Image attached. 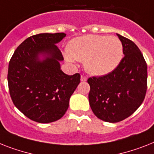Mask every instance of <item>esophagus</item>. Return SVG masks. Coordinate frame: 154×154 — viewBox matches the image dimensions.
I'll list each match as a JSON object with an SVG mask.
<instances>
[{
  "label": "esophagus",
  "instance_id": "1",
  "mask_svg": "<svg viewBox=\"0 0 154 154\" xmlns=\"http://www.w3.org/2000/svg\"><path fill=\"white\" fill-rule=\"evenodd\" d=\"M86 80H87V78H86V76H85V75H82V76H81V81H82V82H86Z\"/></svg>",
  "mask_w": 154,
  "mask_h": 154
}]
</instances>
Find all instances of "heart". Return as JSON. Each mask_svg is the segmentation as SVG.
<instances>
[{
	"mask_svg": "<svg viewBox=\"0 0 154 154\" xmlns=\"http://www.w3.org/2000/svg\"><path fill=\"white\" fill-rule=\"evenodd\" d=\"M123 45L114 36L89 34L72 41L66 59L84 61L86 71L94 75H103L113 71L123 58Z\"/></svg>",
	"mask_w": 154,
	"mask_h": 154,
	"instance_id": "1",
	"label": "heart"
}]
</instances>
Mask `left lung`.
<instances>
[{"mask_svg":"<svg viewBox=\"0 0 154 154\" xmlns=\"http://www.w3.org/2000/svg\"><path fill=\"white\" fill-rule=\"evenodd\" d=\"M124 57L119 65L102 76L91 77L89 101L98 119L109 123L125 120L142 105L147 90V64L140 49L117 34Z\"/></svg>","mask_w":154,"mask_h":154,"instance_id":"1","label":"left lung"}]
</instances>
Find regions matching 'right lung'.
I'll use <instances>...</instances> for the list:
<instances>
[{"label":"right lung","mask_w":154,"mask_h":154,"mask_svg":"<svg viewBox=\"0 0 154 154\" xmlns=\"http://www.w3.org/2000/svg\"><path fill=\"white\" fill-rule=\"evenodd\" d=\"M64 33L38 34L23 41L8 64V83L12 102L31 120L47 124L65 114L69 99L80 82V74H64L60 66L63 57L55 45ZM42 54L46 58L39 60Z\"/></svg>","instance_id":"obj_1"}]
</instances>
